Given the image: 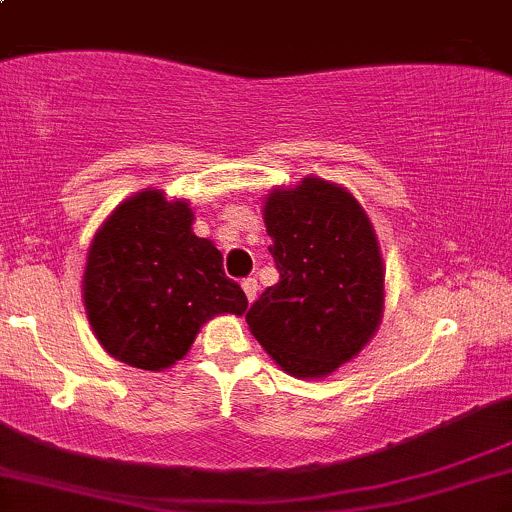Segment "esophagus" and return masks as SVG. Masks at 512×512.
Wrapping results in <instances>:
<instances>
[{
  "label": "esophagus",
  "mask_w": 512,
  "mask_h": 512,
  "mask_svg": "<svg viewBox=\"0 0 512 512\" xmlns=\"http://www.w3.org/2000/svg\"><path fill=\"white\" fill-rule=\"evenodd\" d=\"M243 291H245V296H247V301H255V296H257V282L255 279H245L243 282Z\"/></svg>",
  "instance_id": "obj_1"
}]
</instances>
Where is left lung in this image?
<instances>
[{
  "label": "left lung",
  "mask_w": 512,
  "mask_h": 512,
  "mask_svg": "<svg viewBox=\"0 0 512 512\" xmlns=\"http://www.w3.org/2000/svg\"><path fill=\"white\" fill-rule=\"evenodd\" d=\"M279 282L247 311L255 340L286 374L325 379L367 347L384 318L386 269L362 204L306 177L262 206Z\"/></svg>",
  "instance_id": "8db88e82"
}]
</instances>
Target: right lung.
I'll return each instance as SVG.
<instances>
[{
	"mask_svg": "<svg viewBox=\"0 0 512 512\" xmlns=\"http://www.w3.org/2000/svg\"><path fill=\"white\" fill-rule=\"evenodd\" d=\"M192 226L187 199L143 189L116 206L89 243L82 274L89 328L128 367L170 369L192 350L201 325L245 313L221 250Z\"/></svg>",
	"mask_w": 512,
	"mask_h": 512,
	"instance_id": "right-lung-1",
	"label": "right lung"
}]
</instances>
